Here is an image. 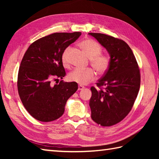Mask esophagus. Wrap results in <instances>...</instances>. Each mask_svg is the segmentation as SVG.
<instances>
[{
    "label": "esophagus",
    "instance_id": "esophagus-1",
    "mask_svg": "<svg viewBox=\"0 0 159 159\" xmlns=\"http://www.w3.org/2000/svg\"><path fill=\"white\" fill-rule=\"evenodd\" d=\"M84 88H85V87H84V86H83L81 85H79V87H78V89H79V91L80 90H83Z\"/></svg>",
    "mask_w": 159,
    "mask_h": 159
}]
</instances>
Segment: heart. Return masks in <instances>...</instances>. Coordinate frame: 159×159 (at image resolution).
<instances>
[{
  "mask_svg": "<svg viewBox=\"0 0 159 159\" xmlns=\"http://www.w3.org/2000/svg\"><path fill=\"white\" fill-rule=\"evenodd\" d=\"M79 46L90 58V63L99 74L105 73L109 67L110 59L107 56L102 55V47L98 43L93 39H85L79 43ZM70 47H67L61 55V61L64 66L69 64L68 55ZM96 78V72L92 68L85 70L76 68L70 72L68 80L71 82L76 83L80 85H86L92 81Z\"/></svg>",
  "mask_w": 159,
  "mask_h": 159,
  "instance_id": "1",
  "label": "heart"
}]
</instances>
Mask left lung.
Wrapping results in <instances>:
<instances>
[{
  "label": "left lung",
  "mask_w": 159,
  "mask_h": 159,
  "mask_svg": "<svg viewBox=\"0 0 159 159\" xmlns=\"http://www.w3.org/2000/svg\"><path fill=\"white\" fill-rule=\"evenodd\" d=\"M110 56L107 71L97 83L104 90L91 87L89 107L92 119L102 126H110L129 113L140 88L139 66L127 43L121 39L102 33H89Z\"/></svg>",
  "instance_id": "1"
}]
</instances>
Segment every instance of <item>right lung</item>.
Masks as SVG:
<instances>
[{
  "instance_id": "add662e5",
  "label": "right lung",
  "mask_w": 159,
  "mask_h": 159,
  "mask_svg": "<svg viewBox=\"0 0 159 159\" xmlns=\"http://www.w3.org/2000/svg\"><path fill=\"white\" fill-rule=\"evenodd\" d=\"M80 35L53 33L34 42L26 51L18 71V90L24 107L35 119L43 122L58 119L67 100L77 91L76 83L61 80L52 85L51 81L66 76L61 55Z\"/></svg>"
}]
</instances>
